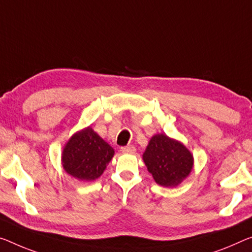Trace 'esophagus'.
Wrapping results in <instances>:
<instances>
[{
    "mask_svg": "<svg viewBox=\"0 0 252 252\" xmlns=\"http://www.w3.org/2000/svg\"><path fill=\"white\" fill-rule=\"evenodd\" d=\"M121 151H122L123 153H130V154H133V153H135V151H136V149H135L133 145H129V146H123V148H121Z\"/></svg>",
    "mask_w": 252,
    "mask_h": 252,
    "instance_id": "obj_1",
    "label": "esophagus"
}]
</instances>
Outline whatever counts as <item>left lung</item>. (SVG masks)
I'll return each instance as SVG.
<instances>
[{
    "label": "left lung",
    "instance_id": "8db88e82",
    "mask_svg": "<svg viewBox=\"0 0 252 252\" xmlns=\"http://www.w3.org/2000/svg\"><path fill=\"white\" fill-rule=\"evenodd\" d=\"M143 160L156 183L163 187H176L191 172L193 157L183 143L165 134L150 139Z\"/></svg>",
    "mask_w": 252,
    "mask_h": 252
}]
</instances>
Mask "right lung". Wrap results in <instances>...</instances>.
I'll return each mask as SVG.
<instances>
[{"instance_id": "add662e5", "label": "right lung", "mask_w": 252, "mask_h": 252, "mask_svg": "<svg viewBox=\"0 0 252 252\" xmlns=\"http://www.w3.org/2000/svg\"><path fill=\"white\" fill-rule=\"evenodd\" d=\"M114 154V149L91 127H87L68 139L62 153V163L68 175L92 181L102 175Z\"/></svg>"}]
</instances>
